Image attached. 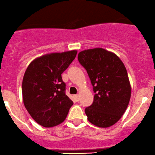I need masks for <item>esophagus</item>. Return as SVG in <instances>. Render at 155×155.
I'll use <instances>...</instances> for the list:
<instances>
[{
  "label": "esophagus",
  "mask_w": 155,
  "mask_h": 155,
  "mask_svg": "<svg viewBox=\"0 0 155 155\" xmlns=\"http://www.w3.org/2000/svg\"><path fill=\"white\" fill-rule=\"evenodd\" d=\"M74 99H75L76 101H79L80 100V96H79V95H74Z\"/></svg>",
  "instance_id": "34e87169"
}]
</instances>
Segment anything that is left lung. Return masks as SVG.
I'll list each match as a JSON object with an SVG mask.
<instances>
[{
  "instance_id": "left-lung-1",
  "label": "left lung",
  "mask_w": 155,
  "mask_h": 155,
  "mask_svg": "<svg viewBox=\"0 0 155 155\" xmlns=\"http://www.w3.org/2000/svg\"><path fill=\"white\" fill-rule=\"evenodd\" d=\"M78 59L95 93L93 104L85 109L87 119L99 127H111L124 114L131 96L125 65L115 53L99 47L80 52Z\"/></svg>"
}]
</instances>
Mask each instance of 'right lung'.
I'll use <instances>...</instances> for the list:
<instances>
[{"label": "right lung", "instance_id": "1", "mask_svg": "<svg viewBox=\"0 0 155 155\" xmlns=\"http://www.w3.org/2000/svg\"><path fill=\"white\" fill-rule=\"evenodd\" d=\"M77 50L52 53L34 59L22 80V99L32 118L53 127L66 118L73 102L65 93L62 74L76 57Z\"/></svg>", "mask_w": 155, "mask_h": 155}]
</instances>
